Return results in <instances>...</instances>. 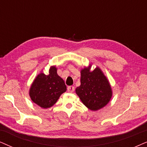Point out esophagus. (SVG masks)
<instances>
[{
  "instance_id": "34e87169",
  "label": "esophagus",
  "mask_w": 147,
  "mask_h": 147,
  "mask_svg": "<svg viewBox=\"0 0 147 147\" xmlns=\"http://www.w3.org/2000/svg\"><path fill=\"white\" fill-rule=\"evenodd\" d=\"M67 90H68V92L72 93V92H73L74 91H75V87H74L73 86H68L67 87Z\"/></svg>"
}]
</instances>
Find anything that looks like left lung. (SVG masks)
Returning a JSON list of instances; mask_svg holds the SVG:
<instances>
[{
	"mask_svg": "<svg viewBox=\"0 0 147 147\" xmlns=\"http://www.w3.org/2000/svg\"><path fill=\"white\" fill-rule=\"evenodd\" d=\"M81 85L76 93L82 102L92 111H97L106 106L112 96L111 85L99 68L90 72L85 68L81 72Z\"/></svg>",
	"mask_w": 147,
	"mask_h": 147,
	"instance_id": "1",
	"label": "left lung"
}]
</instances>
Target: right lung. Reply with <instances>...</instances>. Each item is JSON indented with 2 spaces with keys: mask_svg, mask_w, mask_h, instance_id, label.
Returning <instances> with one entry per match:
<instances>
[{
  "mask_svg": "<svg viewBox=\"0 0 147 147\" xmlns=\"http://www.w3.org/2000/svg\"><path fill=\"white\" fill-rule=\"evenodd\" d=\"M66 91L64 80L57 75L56 68L52 66L48 75L40 73L37 76L30 87V96L37 105L47 109L55 104Z\"/></svg>",
  "mask_w": 147,
  "mask_h": 147,
  "instance_id": "add662e5",
  "label": "right lung"
}]
</instances>
